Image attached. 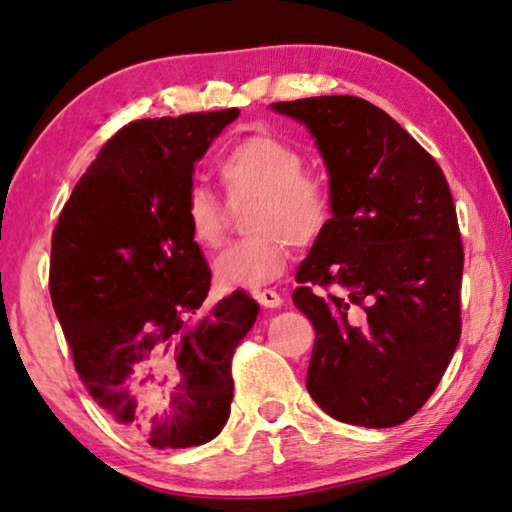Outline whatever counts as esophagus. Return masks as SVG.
I'll list each match as a JSON object with an SVG mask.
<instances>
[{
	"mask_svg": "<svg viewBox=\"0 0 512 512\" xmlns=\"http://www.w3.org/2000/svg\"><path fill=\"white\" fill-rule=\"evenodd\" d=\"M255 298H257V302L259 305H262L264 309H277L282 305V296L277 291H273V289H262V291H257L255 293Z\"/></svg>",
	"mask_w": 512,
	"mask_h": 512,
	"instance_id": "1",
	"label": "esophagus"
}]
</instances>
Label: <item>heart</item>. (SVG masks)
Masks as SVG:
<instances>
[{
  "mask_svg": "<svg viewBox=\"0 0 512 512\" xmlns=\"http://www.w3.org/2000/svg\"><path fill=\"white\" fill-rule=\"evenodd\" d=\"M302 173V153L271 133L244 137L223 155L219 176L230 201H255L246 221L253 237L214 259V282L223 291H250L277 280L287 268L291 244L309 248L325 235L332 223V198L318 180ZM185 216L198 246L221 244L225 210L207 189H192Z\"/></svg>",
  "mask_w": 512,
  "mask_h": 512,
  "instance_id": "heart-1",
  "label": "heart"
}]
</instances>
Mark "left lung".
I'll list each match as a JSON object with an SVG mask.
<instances>
[{
  "instance_id": "obj_1",
  "label": "left lung",
  "mask_w": 512,
  "mask_h": 512,
  "mask_svg": "<svg viewBox=\"0 0 512 512\" xmlns=\"http://www.w3.org/2000/svg\"><path fill=\"white\" fill-rule=\"evenodd\" d=\"M271 108L314 137L332 198V223L293 291L316 329L307 391L336 420L395 427L436 391L461 339L452 192L436 160L368 101L309 97Z\"/></svg>"
}]
</instances>
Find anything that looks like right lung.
Masks as SVG:
<instances>
[{
	"label": "right lung",
	"instance_id": "obj_1",
	"mask_svg": "<svg viewBox=\"0 0 512 512\" xmlns=\"http://www.w3.org/2000/svg\"><path fill=\"white\" fill-rule=\"evenodd\" d=\"M237 108L133 121L76 183L51 239L49 291L74 368L103 411L155 449L210 443L230 359L259 305L203 302L212 271L189 235L194 164Z\"/></svg>",
	"mask_w": 512,
	"mask_h": 512
}]
</instances>
